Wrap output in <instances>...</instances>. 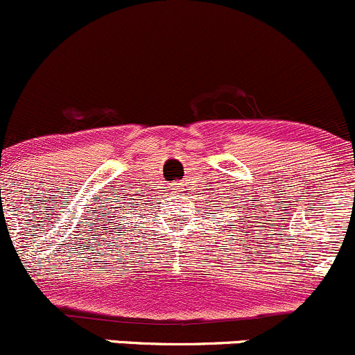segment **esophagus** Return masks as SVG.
Listing matches in <instances>:
<instances>
[{"instance_id": "obj_1", "label": "esophagus", "mask_w": 355, "mask_h": 355, "mask_svg": "<svg viewBox=\"0 0 355 355\" xmlns=\"http://www.w3.org/2000/svg\"><path fill=\"white\" fill-rule=\"evenodd\" d=\"M173 189H176V193H181L182 191V186L181 184H174Z\"/></svg>"}]
</instances>
